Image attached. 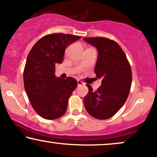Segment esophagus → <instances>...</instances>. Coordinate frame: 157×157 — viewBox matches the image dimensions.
<instances>
[{
  "instance_id": "1",
  "label": "esophagus",
  "mask_w": 157,
  "mask_h": 157,
  "mask_svg": "<svg viewBox=\"0 0 157 157\" xmlns=\"http://www.w3.org/2000/svg\"><path fill=\"white\" fill-rule=\"evenodd\" d=\"M77 85H78V86H82V85H84V83L81 80H77Z\"/></svg>"
}]
</instances>
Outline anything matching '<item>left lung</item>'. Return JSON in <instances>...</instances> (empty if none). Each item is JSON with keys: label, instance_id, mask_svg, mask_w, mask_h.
Returning a JSON list of instances; mask_svg holds the SVG:
<instances>
[{"label": "left lung", "instance_id": "left-lung-1", "mask_svg": "<svg viewBox=\"0 0 157 157\" xmlns=\"http://www.w3.org/2000/svg\"><path fill=\"white\" fill-rule=\"evenodd\" d=\"M83 39L98 50L94 71L97 78L101 79L96 91L86 84L88 93L84 97L85 107L94 118L105 120L114 116L127 99L132 80L131 67L116 41L104 37Z\"/></svg>", "mask_w": 157, "mask_h": 157}]
</instances>
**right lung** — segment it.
<instances>
[{
	"label": "right lung",
	"instance_id": "right-lung-1",
	"mask_svg": "<svg viewBox=\"0 0 157 157\" xmlns=\"http://www.w3.org/2000/svg\"><path fill=\"white\" fill-rule=\"evenodd\" d=\"M80 36L61 33L41 38L31 48L23 72L25 90L31 106L44 119L63 116L68 100L77 86L75 78L55 75L56 63H61L64 51Z\"/></svg>",
	"mask_w": 157,
	"mask_h": 157
}]
</instances>
